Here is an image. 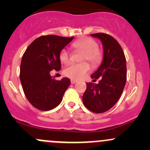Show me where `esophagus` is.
Segmentation results:
<instances>
[{
    "label": "esophagus",
    "instance_id": "obj_1",
    "mask_svg": "<svg viewBox=\"0 0 150 150\" xmlns=\"http://www.w3.org/2000/svg\"><path fill=\"white\" fill-rule=\"evenodd\" d=\"M77 80H71V84H75V83H77Z\"/></svg>",
    "mask_w": 150,
    "mask_h": 150
}]
</instances>
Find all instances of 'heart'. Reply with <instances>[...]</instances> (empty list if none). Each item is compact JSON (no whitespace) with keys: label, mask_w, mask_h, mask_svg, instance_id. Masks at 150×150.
<instances>
[{"label":"heart","mask_w":150,"mask_h":150,"mask_svg":"<svg viewBox=\"0 0 150 150\" xmlns=\"http://www.w3.org/2000/svg\"><path fill=\"white\" fill-rule=\"evenodd\" d=\"M72 47L75 50H80L83 52L82 61H87L92 66L97 67L100 64L102 60V53L98 49V43L94 39L89 37H83L72 44ZM60 60L62 63H68L70 61V53L68 50L63 49L59 54ZM90 69L87 62L80 63H72L67 66L64 70L65 76L70 77L73 80H78L88 73Z\"/></svg>","instance_id":"obj_1"}]
</instances>
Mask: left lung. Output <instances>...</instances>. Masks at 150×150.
<instances>
[{"mask_svg": "<svg viewBox=\"0 0 150 150\" xmlns=\"http://www.w3.org/2000/svg\"><path fill=\"white\" fill-rule=\"evenodd\" d=\"M101 41L104 58L99 68L91 77L98 84L89 82L82 97L85 107L96 113H104L116 104L121 96L127 79L126 60L116 39L104 33L91 34Z\"/></svg>", "mask_w": 150, "mask_h": 150, "instance_id": "1", "label": "left lung"}]
</instances>
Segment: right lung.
I'll return each instance as SVG.
<instances>
[{"mask_svg": "<svg viewBox=\"0 0 150 150\" xmlns=\"http://www.w3.org/2000/svg\"><path fill=\"white\" fill-rule=\"evenodd\" d=\"M73 38L42 36L31 43L24 53L20 81L26 97L37 109L46 111L56 108L70 86V79L56 80L51 77L50 72L61 70L60 52Z\"/></svg>", "mask_w": 150, "mask_h": 150, "instance_id": "add662e5", "label": "right lung"}]
</instances>
